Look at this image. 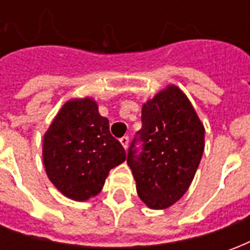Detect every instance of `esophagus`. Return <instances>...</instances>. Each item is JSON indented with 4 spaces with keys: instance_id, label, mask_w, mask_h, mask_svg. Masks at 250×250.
I'll use <instances>...</instances> for the list:
<instances>
[{
    "instance_id": "esophagus-1",
    "label": "esophagus",
    "mask_w": 250,
    "mask_h": 250,
    "mask_svg": "<svg viewBox=\"0 0 250 250\" xmlns=\"http://www.w3.org/2000/svg\"><path fill=\"white\" fill-rule=\"evenodd\" d=\"M120 143L123 145L125 148H127V147H128V143H130V138H128V136H122V138H120Z\"/></svg>"
}]
</instances>
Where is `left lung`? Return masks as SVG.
<instances>
[{
	"mask_svg": "<svg viewBox=\"0 0 250 250\" xmlns=\"http://www.w3.org/2000/svg\"><path fill=\"white\" fill-rule=\"evenodd\" d=\"M205 128L179 88L143 104L142 128L127 154L136 191L151 209H166L186 191L204 154Z\"/></svg>",
	"mask_w": 250,
	"mask_h": 250,
	"instance_id": "1",
	"label": "left lung"
}]
</instances>
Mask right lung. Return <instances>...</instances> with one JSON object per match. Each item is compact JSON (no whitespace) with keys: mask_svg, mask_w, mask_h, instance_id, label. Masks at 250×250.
Here are the masks:
<instances>
[{"mask_svg":"<svg viewBox=\"0 0 250 250\" xmlns=\"http://www.w3.org/2000/svg\"><path fill=\"white\" fill-rule=\"evenodd\" d=\"M48 178L65 197L85 201L100 193L109 170L125 161V151L109 132V122L91 99L64 104L44 136Z\"/></svg>","mask_w":250,"mask_h":250,"instance_id":"1","label":"right lung"}]
</instances>
